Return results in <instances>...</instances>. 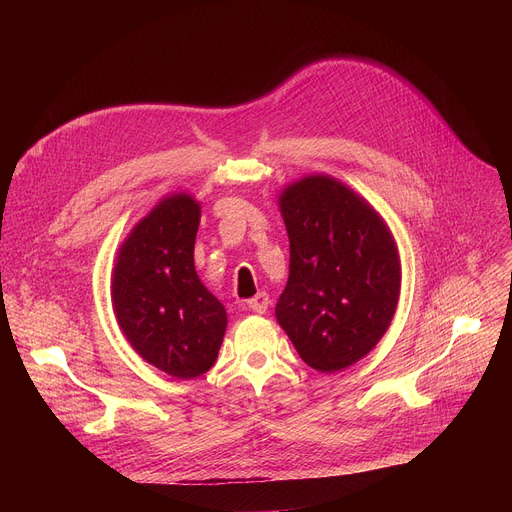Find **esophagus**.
Instances as JSON below:
<instances>
[{
  "mask_svg": "<svg viewBox=\"0 0 512 512\" xmlns=\"http://www.w3.org/2000/svg\"><path fill=\"white\" fill-rule=\"evenodd\" d=\"M267 305H270V294L267 292H257L253 299H249V309H253L255 313H265Z\"/></svg>",
  "mask_w": 512,
  "mask_h": 512,
  "instance_id": "esophagus-1",
  "label": "esophagus"
}]
</instances>
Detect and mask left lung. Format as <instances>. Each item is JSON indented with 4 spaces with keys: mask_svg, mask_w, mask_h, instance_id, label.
<instances>
[{
    "mask_svg": "<svg viewBox=\"0 0 512 512\" xmlns=\"http://www.w3.org/2000/svg\"><path fill=\"white\" fill-rule=\"evenodd\" d=\"M290 240L276 319L301 359L336 373L388 332L400 297L396 240L373 205L328 174H309L278 197Z\"/></svg>",
    "mask_w": 512,
    "mask_h": 512,
    "instance_id": "1",
    "label": "left lung"
}]
</instances>
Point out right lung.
<instances>
[{"label": "right lung", "instance_id": "add662e5", "mask_svg": "<svg viewBox=\"0 0 512 512\" xmlns=\"http://www.w3.org/2000/svg\"><path fill=\"white\" fill-rule=\"evenodd\" d=\"M201 203L188 193L161 197L118 249L112 307L130 346L178 380H193L218 359L224 305L195 270Z\"/></svg>", "mask_w": 512, "mask_h": 512}]
</instances>
